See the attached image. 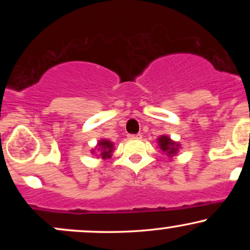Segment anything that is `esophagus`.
I'll return each instance as SVG.
<instances>
[{
	"mask_svg": "<svg viewBox=\"0 0 250 250\" xmlns=\"http://www.w3.org/2000/svg\"><path fill=\"white\" fill-rule=\"evenodd\" d=\"M129 139L131 140H139V139H142V135L141 134H136V135H128Z\"/></svg>",
	"mask_w": 250,
	"mask_h": 250,
	"instance_id": "obj_1",
	"label": "esophagus"
}]
</instances>
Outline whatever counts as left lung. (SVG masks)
Instances as JSON below:
<instances>
[{"label":"left lung","instance_id":"obj_1","mask_svg":"<svg viewBox=\"0 0 250 250\" xmlns=\"http://www.w3.org/2000/svg\"><path fill=\"white\" fill-rule=\"evenodd\" d=\"M157 145H159L163 155L169 157V160H171L174 156H176L181 148V145L179 142L171 140L170 137L167 136V135H161V136L157 137Z\"/></svg>","mask_w":250,"mask_h":250}]
</instances>
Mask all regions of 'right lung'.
Segmentation results:
<instances>
[{
	"mask_svg": "<svg viewBox=\"0 0 250 250\" xmlns=\"http://www.w3.org/2000/svg\"><path fill=\"white\" fill-rule=\"evenodd\" d=\"M114 151V143L109 140L102 139L97 142L96 147L91 149V154L96 155L97 159L101 157L102 160H107L109 157H111Z\"/></svg>",
	"mask_w": 250,
	"mask_h": 250,
	"instance_id": "add662e5",
	"label": "right lung"
}]
</instances>
